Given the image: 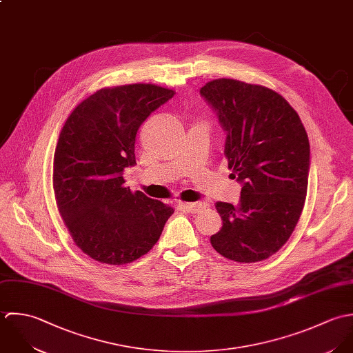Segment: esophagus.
<instances>
[{
    "label": "esophagus",
    "instance_id": "1",
    "mask_svg": "<svg viewBox=\"0 0 353 353\" xmlns=\"http://www.w3.org/2000/svg\"><path fill=\"white\" fill-rule=\"evenodd\" d=\"M179 206H180L181 209H184V210H187V212H201V210L205 208L203 203H184V202L179 203Z\"/></svg>",
    "mask_w": 353,
    "mask_h": 353
}]
</instances>
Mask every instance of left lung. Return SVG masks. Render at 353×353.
Wrapping results in <instances>:
<instances>
[{
    "label": "left lung",
    "instance_id": "obj_1",
    "mask_svg": "<svg viewBox=\"0 0 353 353\" xmlns=\"http://www.w3.org/2000/svg\"><path fill=\"white\" fill-rule=\"evenodd\" d=\"M226 131L228 168L243 184L239 203L216 202L222 228L210 237L222 256L261 262L290 237L305 202L310 143L288 101L261 84L215 79L201 88Z\"/></svg>",
    "mask_w": 353,
    "mask_h": 353
}]
</instances>
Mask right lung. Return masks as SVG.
Returning a JSON list of instances; mask_svg holds the SVG:
<instances>
[{"label":"right lung","instance_id":"add662e5","mask_svg":"<svg viewBox=\"0 0 353 353\" xmlns=\"http://www.w3.org/2000/svg\"><path fill=\"white\" fill-rule=\"evenodd\" d=\"M176 92L157 84L105 87L67 119L54 151L53 190L74 244L91 259L125 265L158 241L173 209L125 187L143 121Z\"/></svg>","mask_w":353,"mask_h":353}]
</instances>
